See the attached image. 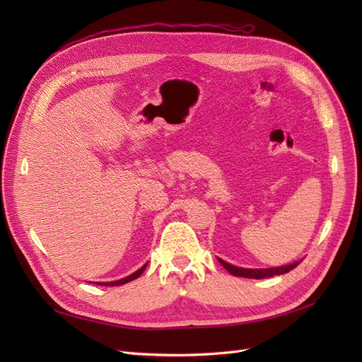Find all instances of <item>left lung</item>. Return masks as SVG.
Wrapping results in <instances>:
<instances>
[{"label":"left lung","mask_w":362,"mask_h":362,"mask_svg":"<svg viewBox=\"0 0 362 362\" xmlns=\"http://www.w3.org/2000/svg\"><path fill=\"white\" fill-rule=\"evenodd\" d=\"M218 261L230 274L239 276V277H248V279H265V277H273L277 274H284L298 267V264L300 262L299 261L289 265H281V267H274V269H240V267H235V265L226 262L223 259H218Z\"/></svg>","instance_id":"8db88e82"}]
</instances>
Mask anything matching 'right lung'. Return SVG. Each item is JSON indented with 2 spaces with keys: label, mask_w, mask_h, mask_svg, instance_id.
Segmentation results:
<instances>
[{
  "label": "right lung",
  "mask_w": 362,
  "mask_h": 362,
  "mask_svg": "<svg viewBox=\"0 0 362 362\" xmlns=\"http://www.w3.org/2000/svg\"><path fill=\"white\" fill-rule=\"evenodd\" d=\"M146 269V264L145 265H142V267L138 270V272H135L133 274H130V276H127V277H124V279H122V280H116V281H107V283H98V284H104V286H120V284H124V283H129V281H132V280H135V279H138L142 273H144V270Z\"/></svg>",
  "instance_id": "1"
}]
</instances>
